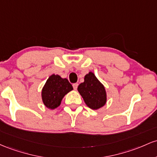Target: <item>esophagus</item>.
Wrapping results in <instances>:
<instances>
[{
  "mask_svg": "<svg viewBox=\"0 0 157 157\" xmlns=\"http://www.w3.org/2000/svg\"><path fill=\"white\" fill-rule=\"evenodd\" d=\"M78 84H77V83H75V84H73V87L74 88V90H76L77 89V87H78Z\"/></svg>",
  "mask_w": 157,
  "mask_h": 157,
  "instance_id": "1",
  "label": "esophagus"
}]
</instances>
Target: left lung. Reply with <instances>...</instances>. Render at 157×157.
I'll return each instance as SVG.
<instances>
[{"instance_id":"obj_1","label":"left lung","mask_w":157,"mask_h":157,"mask_svg":"<svg viewBox=\"0 0 157 157\" xmlns=\"http://www.w3.org/2000/svg\"><path fill=\"white\" fill-rule=\"evenodd\" d=\"M78 91L90 109L98 110L106 104L105 88L92 72L84 76V82L79 84Z\"/></svg>"}]
</instances>
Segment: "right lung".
I'll list each match as a JSON object with an SVG mask.
<instances>
[{
  "mask_svg": "<svg viewBox=\"0 0 157 157\" xmlns=\"http://www.w3.org/2000/svg\"><path fill=\"white\" fill-rule=\"evenodd\" d=\"M72 90H73V86L67 79L52 74L42 89L41 97L44 105L47 108L53 110L61 105L64 96Z\"/></svg>",
  "mask_w": 157,
  "mask_h": 157,
  "instance_id": "right-lung-1",
  "label": "right lung"
}]
</instances>
